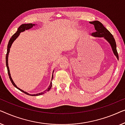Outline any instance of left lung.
Instances as JSON below:
<instances>
[{
  "label": "left lung",
  "instance_id": "left-lung-1",
  "mask_svg": "<svg viewBox=\"0 0 125 125\" xmlns=\"http://www.w3.org/2000/svg\"><path fill=\"white\" fill-rule=\"evenodd\" d=\"M90 23L94 26V28H95L96 31L95 32L92 33V36L94 37H104L110 43L114 54H115L117 59H118V54L117 52V47H116V43L113 35L110 33V31L106 28L104 27L101 22L98 21H91Z\"/></svg>",
  "mask_w": 125,
  "mask_h": 125
}]
</instances>
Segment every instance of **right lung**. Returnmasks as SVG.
<instances>
[{
    "mask_svg": "<svg viewBox=\"0 0 125 125\" xmlns=\"http://www.w3.org/2000/svg\"><path fill=\"white\" fill-rule=\"evenodd\" d=\"M35 25L34 24H32L31 23H30V24H22V25H21L20 27H19L18 29H17V31L16 32L15 34H14L13 36L11 37V38H10L9 42H8V45H7V54H6V66H7V71H8V76H9V78L10 79V80L11 83H12V84L15 86V87L17 88L19 90L21 91V92H24V94H28V95H31V96H39V95H41V94H42L43 93L45 92H47V91H49L50 89H51V88H52V83L51 82L50 83V85H49V87L48 88H47L46 90L45 91H44L43 92H42V93H39V94H28L27 92H24V91H22V89H21L18 88L16 86V85L15 84V83L13 82V81L12 80V78H11V76H10V70H9V67H8V54H9V52H10V47L11 46V45L12 44V43L13 42V41H15V40L16 39L17 37L19 36V34H20V33L21 32H22V31H25V30H27V29H31V28L33 27V26ZM52 76H53V75H52Z\"/></svg>",
    "mask_w": 125,
    "mask_h": 125,
    "instance_id": "right-lung-1",
    "label": "right lung"
}]
</instances>
